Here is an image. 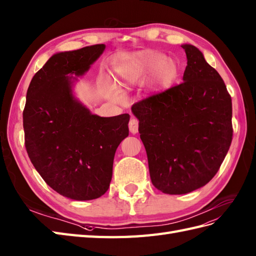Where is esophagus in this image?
<instances>
[{
	"label": "esophagus",
	"instance_id": "34e87169",
	"mask_svg": "<svg viewBox=\"0 0 256 256\" xmlns=\"http://www.w3.org/2000/svg\"><path fill=\"white\" fill-rule=\"evenodd\" d=\"M138 129H139V122L134 120V118H132V120H130L129 122V130L130 132H132V134H136V132H138Z\"/></svg>",
	"mask_w": 256,
	"mask_h": 256
}]
</instances>
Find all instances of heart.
I'll list each match as a JSON object with an SVG mask.
<instances>
[{
    "mask_svg": "<svg viewBox=\"0 0 256 256\" xmlns=\"http://www.w3.org/2000/svg\"><path fill=\"white\" fill-rule=\"evenodd\" d=\"M154 72L155 84L158 88L164 89L176 80L179 66L175 60L155 51L138 52L128 58H120L115 64L117 84L120 86H132ZM110 96L117 101L122 100V94L117 90H112Z\"/></svg>",
    "mask_w": 256,
    "mask_h": 256,
    "instance_id": "1",
    "label": "heart"
}]
</instances>
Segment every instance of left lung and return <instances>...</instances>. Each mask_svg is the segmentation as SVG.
Returning <instances> with one entry per match:
<instances>
[{"label": "left lung", "mask_w": 256, "mask_h": 256, "mask_svg": "<svg viewBox=\"0 0 256 256\" xmlns=\"http://www.w3.org/2000/svg\"><path fill=\"white\" fill-rule=\"evenodd\" d=\"M184 82L134 103L150 177L166 194H184L210 182L232 141V103L226 84L200 50L182 46Z\"/></svg>", "instance_id": "1"}]
</instances>
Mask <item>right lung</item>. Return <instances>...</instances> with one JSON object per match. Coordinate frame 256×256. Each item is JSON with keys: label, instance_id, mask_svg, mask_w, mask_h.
<instances>
[{"label": "right lung", "instance_id": "obj_1", "mask_svg": "<svg viewBox=\"0 0 256 256\" xmlns=\"http://www.w3.org/2000/svg\"><path fill=\"white\" fill-rule=\"evenodd\" d=\"M104 44L53 55L36 72L22 113L24 146L43 180L60 194L93 200L108 191L116 148L129 134V114L92 115L74 98L68 74H84Z\"/></svg>", "mask_w": 256, "mask_h": 256}]
</instances>
